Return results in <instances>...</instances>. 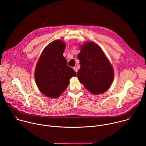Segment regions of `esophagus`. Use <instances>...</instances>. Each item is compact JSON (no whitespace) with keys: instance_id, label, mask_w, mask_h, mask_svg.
<instances>
[{"instance_id":"obj_1","label":"esophagus","mask_w":146,"mask_h":146,"mask_svg":"<svg viewBox=\"0 0 146 146\" xmlns=\"http://www.w3.org/2000/svg\"><path fill=\"white\" fill-rule=\"evenodd\" d=\"M73 69L74 70V71L76 72V73H77V71H78V69H77V68L76 67V66H74V67H73Z\"/></svg>"}]
</instances>
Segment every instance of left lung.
Listing matches in <instances>:
<instances>
[{
  "label": "left lung",
  "instance_id": "8db88e82",
  "mask_svg": "<svg viewBox=\"0 0 146 146\" xmlns=\"http://www.w3.org/2000/svg\"><path fill=\"white\" fill-rule=\"evenodd\" d=\"M77 58L80 69L77 77L85 88L94 95L106 92L114 78V70L100 47L94 42L86 43L80 47Z\"/></svg>",
  "mask_w": 146,
  "mask_h": 146
}]
</instances>
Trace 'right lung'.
Returning <instances> with one entry per match:
<instances>
[{"label":"right lung","instance_id":"1","mask_svg":"<svg viewBox=\"0 0 146 146\" xmlns=\"http://www.w3.org/2000/svg\"><path fill=\"white\" fill-rule=\"evenodd\" d=\"M65 47L63 41H52L44 49L36 66V85L41 93L51 98L60 96L68 87L69 80L76 76L63 55Z\"/></svg>","mask_w":146,"mask_h":146}]
</instances>
